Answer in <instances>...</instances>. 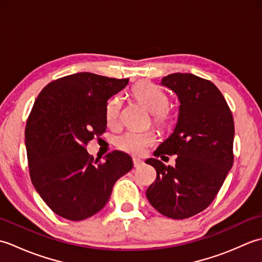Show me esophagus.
Here are the masks:
<instances>
[{"label": "esophagus", "instance_id": "34e87169", "mask_svg": "<svg viewBox=\"0 0 262 262\" xmlns=\"http://www.w3.org/2000/svg\"><path fill=\"white\" fill-rule=\"evenodd\" d=\"M133 162H134L135 168H140V166H142L144 164V161L141 160V159H138V158L133 159Z\"/></svg>", "mask_w": 262, "mask_h": 262}]
</instances>
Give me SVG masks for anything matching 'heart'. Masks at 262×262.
<instances>
[{"instance_id":"1","label":"heart","mask_w":262,"mask_h":262,"mask_svg":"<svg viewBox=\"0 0 262 262\" xmlns=\"http://www.w3.org/2000/svg\"><path fill=\"white\" fill-rule=\"evenodd\" d=\"M133 96L153 115V120L161 128H169L174 121V113L168 107L166 94L152 83L142 82L133 88ZM121 99L115 97L105 105V119L108 124H115L119 117ZM157 141L154 132H127L117 138V146L130 154H141L144 148Z\"/></svg>"}]
</instances>
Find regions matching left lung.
<instances>
[{"instance_id":"8db88e82","label":"left lung","mask_w":262,"mask_h":262,"mask_svg":"<svg viewBox=\"0 0 262 262\" xmlns=\"http://www.w3.org/2000/svg\"><path fill=\"white\" fill-rule=\"evenodd\" d=\"M161 84L177 94L180 105L173 132L154 155L176 154L177 159L174 166L146 160L157 170L146 197L159 213L183 220L207 208L223 185L233 165L234 121L223 94L210 81L173 73Z\"/></svg>"}]
</instances>
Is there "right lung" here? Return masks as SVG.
Returning <instances> with one entry per match:
<instances>
[{"instance_id": "1", "label": "right lung", "mask_w": 262, "mask_h": 262, "mask_svg": "<svg viewBox=\"0 0 262 262\" xmlns=\"http://www.w3.org/2000/svg\"><path fill=\"white\" fill-rule=\"evenodd\" d=\"M128 81L81 72L49 83L33 103L26 126L30 178L58 216L83 221L97 214L116 181L132 170L124 152L109 153L99 163L85 148L105 130V105Z\"/></svg>"}]
</instances>
